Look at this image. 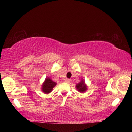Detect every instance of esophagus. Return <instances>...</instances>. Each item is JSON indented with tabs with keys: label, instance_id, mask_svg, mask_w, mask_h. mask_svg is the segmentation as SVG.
<instances>
[{
	"label": "esophagus",
	"instance_id": "esophagus-1",
	"mask_svg": "<svg viewBox=\"0 0 132 132\" xmlns=\"http://www.w3.org/2000/svg\"><path fill=\"white\" fill-rule=\"evenodd\" d=\"M64 81H65L66 82H67V83H69V82H70V79H66L65 80H64Z\"/></svg>",
	"mask_w": 132,
	"mask_h": 132
}]
</instances>
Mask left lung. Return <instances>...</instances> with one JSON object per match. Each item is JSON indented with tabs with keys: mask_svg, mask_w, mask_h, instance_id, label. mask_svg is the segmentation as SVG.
<instances>
[{
	"mask_svg": "<svg viewBox=\"0 0 132 132\" xmlns=\"http://www.w3.org/2000/svg\"><path fill=\"white\" fill-rule=\"evenodd\" d=\"M76 88L79 92L81 93H85L86 90H87V86L86 82L83 79H81V81L76 85Z\"/></svg>",
	"mask_w": 132,
	"mask_h": 132,
	"instance_id": "obj_1",
	"label": "left lung"
}]
</instances>
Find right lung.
<instances>
[{
    "instance_id": "add662e5",
    "label": "right lung",
    "mask_w": 132,
    "mask_h": 132,
    "mask_svg": "<svg viewBox=\"0 0 132 132\" xmlns=\"http://www.w3.org/2000/svg\"><path fill=\"white\" fill-rule=\"evenodd\" d=\"M56 84V82L52 81L50 77H47L42 84L41 90L45 94H49L52 92L53 87H55Z\"/></svg>"
}]
</instances>
